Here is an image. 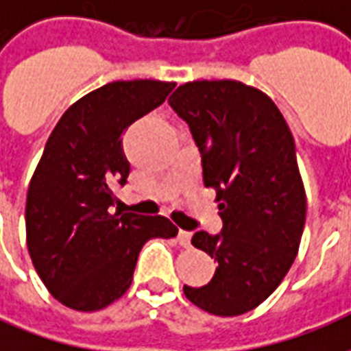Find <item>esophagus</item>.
I'll return each mask as SVG.
<instances>
[{"label": "esophagus", "instance_id": "34e87169", "mask_svg": "<svg viewBox=\"0 0 351 351\" xmlns=\"http://www.w3.org/2000/svg\"><path fill=\"white\" fill-rule=\"evenodd\" d=\"M178 243L184 248H190L191 246V233L190 231H178Z\"/></svg>", "mask_w": 351, "mask_h": 351}]
</instances>
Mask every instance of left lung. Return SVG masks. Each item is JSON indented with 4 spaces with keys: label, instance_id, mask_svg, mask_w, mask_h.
<instances>
[{
    "label": "left lung",
    "instance_id": "obj_1",
    "mask_svg": "<svg viewBox=\"0 0 351 351\" xmlns=\"http://www.w3.org/2000/svg\"><path fill=\"white\" fill-rule=\"evenodd\" d=\"M169 105L190 128L221 218L218 235L191 239L218 263L213 280L184 293L210 314L241 316L278 287L299 250L306 195L293 135L263 92L237 80L186 82Z\"/></svg>",
    "mask_w": 351,
    "mask_h": 351
}]
</instances>
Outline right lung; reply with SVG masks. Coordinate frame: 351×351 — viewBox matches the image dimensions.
Wrapping results in <instances>:
<instances>
[{"mask_svg":"<svg viewBox=\"0 0 351 351\" xmlns=\"http://www.w3.org/2000/svg\"><path fill=\"white\" fill-rule=\"evenodd\" d=\"M175 82L116 80L65 110L27 188V250L54 299L93 312L120 299L146 241L173 239L163 216L112 213L128 182L123 131L160 107Z\"/></svg>","mask_w":351,"mask_h":351,"instance_id":"add662e5","label":"right lung"}]
</instances>
